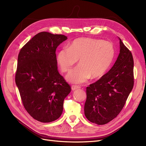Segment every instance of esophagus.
Segmentation results:
<instances>
[{"instance_id": "esophagus-1", "label": "esophagus", "mask_w": 146, "mask_h": 146, "mask_svg": "<svg viewBox=\"0 0 146 146\" xmlns=\"http://www.w3.org/2000/svg\"><path fill=\"white\" fill-rule=\"evenodd\" d=\"M80 88V87H79V86H75V85H72V86H71V89H72V90H76L77 89H79Z\"/></svg>"}]
</instances>
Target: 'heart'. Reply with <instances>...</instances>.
Returning a JSON list of instances; mask_svg holds the SVG:
<instances>
[{
  "mask_svg": "<svg viewBox=\"0 0 146 146\" xmlns=\"http://www.w3.org/2000/svg\"><path fill=\"white\" fill-rule=\"evenodd\" d=\"M115 56L113 44L102 40L83 37L72 41L68 48L57 52V62L63 72L71 71L79 59V65L67 76L68 82L80 84L100 78L111 67Z\"/></svg>",
  "mask_w": 146,
  "mask_h": 146,
  "instance_id": "b5f03b06",
  "label": "heart"
}]
</instances>
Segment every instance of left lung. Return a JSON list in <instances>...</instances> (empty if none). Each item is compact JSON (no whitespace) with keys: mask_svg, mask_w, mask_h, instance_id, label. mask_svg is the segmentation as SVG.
<instances>
[{"mask_svg":"<svg viewBox=\"0 0 146 146\" xmlns=\"http://www.w3.org/2000/svg\"><path fill=\"white\" fill-rule=\"evenodd\" d=\"M119 40V54L112 68L86 88L84 115L89 121L107 124L121 112L133 87V60L131 52Z\"/></svg>","mask_w":146,"mask_h":146,"instance_id":"8db88e82","label":"left lung"}]
</instances>
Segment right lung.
Returning <instances> with one entry per match:
<instances>
[{
  "label": "right lung",
  "mask_w": 146,
  "mask_h": 146,
  "mask_svg": "<svg viewBox=\"0 0 146 146\" xmlns=\"http://www.w3.org/2000/svg\"><path fill=\"white\" fill-rule=\"evenodd\" d=\"M67 38L64 35L39 33L19 54L16 84L25 109L42 123L61 116L64 100L71 90L58 72L56 54L58 45Z\"/></svg>",
  "instance_id": "1"
}]
</instances>
